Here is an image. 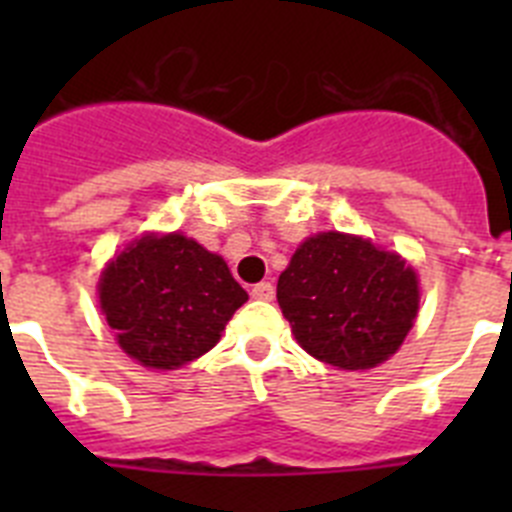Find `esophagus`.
<instances>
[{"label":"esophagus","mask_w":512,"mask_h":512,"mask_svg":"<svg viewBox=\"0 0 512 512\" xmlns=\"http://www.w3.org/2000/svg\"><path fill=\"white\" fill-rule=\"evenodd\" d=\"M251 295H253V300H264V302H269V300H274V287H271V282H259V284H253Z\"/></svg>","instance_id":"obj_1"}]
</instances>
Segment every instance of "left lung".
Returning a JSON list of instances; mask_svg holds the SVG:
<instances>
[{
    "mask_svg": "<svg viewBox=\"0 0 512 512\" xmlns=\"http://www.w3.org/2000/svg\"><path fill=\"white\" fill-rule=\"evenodd\" d=\"M277 300L307 354L372 369L402 346L418 315V274L402 256L338 230L307 238L279 274Z\"/></svg>",
    "mask_w": 512,
    "mask_h": 512,
    "instance_id": "1",
    "label": "left lung"
}]
</instances>
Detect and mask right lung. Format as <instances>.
I'll list each match as a JSON object with an SVG mask.
<instances>
[{"label": "right lung", "instance_id": "obj_1", "mask_svg": "<svg viewBox=\"0 0 512 512\" xmlns=\"http://www.w3.org/2000/svg\"><path fill=\"white\" fill-rule=\"evenodd\" d=\"M97 289L120 348L148 369L200 359L248 300L223 256L182 233L133 241L107 264Z\"/></svg>", "mask_w": 512, "mask_h": 512}]
</instances>
